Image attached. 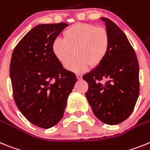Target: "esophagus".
Here are the masks:
<instances>
[{
    "instance_id": "esophagus-1",
    "label": "esophagus",
    "mask_w": 150,
    "mask_h": 150,
    "mask_svg": "<svg viewBox=\"0 0 150 150\" xmlns=\"http://www.w3.org/2000/svg\"><path fill=\"white\" fill-rule=\"evenodd\" d=\"M76 77H77V79H79V80H81V79H82V75H81V74H77Z\"/></svg>"
}]
</instances>
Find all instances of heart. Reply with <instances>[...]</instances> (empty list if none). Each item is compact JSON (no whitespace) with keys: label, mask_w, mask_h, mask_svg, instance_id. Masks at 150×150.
I'll list each match as a JSON object with an SVG mask.
<instances>
[{"label":"heart","mask_w":150,"mask_h":150,"mask_svg":"<svg viewBox=\"0 0 150 150\" xmlns=\"http://www.w3.org/2000/svg\"><path fill=\"white\" fill-rule=\"evenodd\" d=\"M64 38H57L52 44V51L66 69L82 72L88 65L96 66L106 58L110 48V37L106 28L91 24H75L66 28Z\"/></svg>","instance_id":"b5f03b06"}]
</instances>
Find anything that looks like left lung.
I'll list each match as a JSON object with an SVG mask.
<instances>
[{"mask_svg": "<svg viewBox=\"0 0 150 150\" xmlns=\"http://www.w3.org/2000/svg\"><path fill=\"white\" fill-rule=\"evenodd\" d=\"M110 37L106 58L83 76L88 84L85 93L95 116L110 125L130 116L139 96V64L132 46L112 21L100 18ZM103 80L105 81L100 83Z\"/></svg>", "mask_w": 150, "mask_h": 150, "instance_id": "8db88e82", "label": "left lung"}]
</instances>
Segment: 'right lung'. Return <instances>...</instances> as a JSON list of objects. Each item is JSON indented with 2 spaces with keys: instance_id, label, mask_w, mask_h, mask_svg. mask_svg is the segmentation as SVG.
Listing matches in <instances>:
<instances>
[{
  "instance_id": "right-lung-1",
  "label": "right lung",
  "mask_w": 150,
  "mask_h": 150,
  "mask_svg": "<svg viewBox=\"0 0 150 150\" xmlns=\"http://www.w3.org/2000/svg\"><path fill=\"white\" fill-rule=\"evenodd\" d=\"M68 25H36L18 43L10 61V80L18 109L31 123L46 129L62 119L77 81L52 51L53 41Z\"/></svg>"
}]
</instances>
